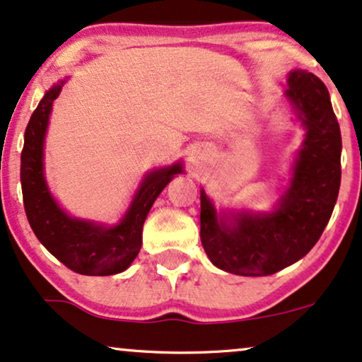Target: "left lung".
Returning a JSON list of instances; mask_svg holds the SVG:
<instances>
[{
	"instance_id": "left-lung-1",
	"label": "left lung",
	"mask_w": 362,
	"mask_h": 362,
	"mask_svg": "<svg viewBox=\"0 0 362 362\" xmlns=\"http://www.w3.org/2000/svg\"><path fill=\"white\" fill-rule=\"evenodd\" d=\"M285 99L304 127L290 180L270 211L218 213L202 189V243L218 269L265 276L292 265L317 243L341 186V129L322 80L305 70L287 75Z\"/></svg>"
}]
</instances>
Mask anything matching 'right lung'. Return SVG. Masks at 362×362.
I'll list each match as a JSON object with an SVG mask.
<instances>
[{
	"mask_svg": "<svg viewBox=\"0 0 362 362\" xmlns=\"http://www.w3.org/2000/svg\"><path fill=\"white\" fill-rule=\"evenodd\" d=\"M65 82L66 78L60 80L45 92L26 126L20 173L26 218L40 243L70 270L80 275H115L127 270L137 257L147 213L168 182L182 173V164L174 163L147 173L126 215L115 225L70 216L50 193L43 164L53 100L60 95Z\"/></svg>",
	"mask_w": 362,
	"mask_h": 362,
	"instance_id": "obj_1",
	"label": "right lung"
}]
</instances>
